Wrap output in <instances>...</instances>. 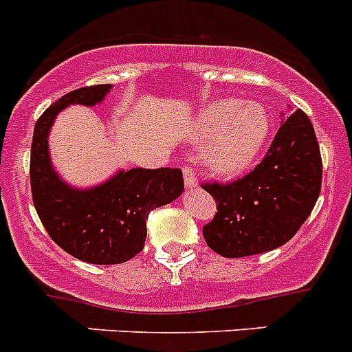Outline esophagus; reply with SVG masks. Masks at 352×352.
Wrapping results in <instances>:
<instances>
[{
	"label": "esophagus",
	"instance_id": "34e87169",
	"mask_svg": "<svg viewBox=\"0 0 352 352\" xmlns=\"http://www.w3.org/2000/svg\"><path fill=\"white\" fill-rule=\"evenodd\" d=\"M182 172H184L186 188H188V189L198 188V180H197V177H195L193 168H191V166H184V168H182Z\"/></svg>",
	"mask_w": 352,
	"mask_h": 352
}]
</instances>
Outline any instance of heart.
I'll use <instances>...</instances> for the list:
<instances>
[{
    "label": "heart",
    "mask_w": 352,
    "mask_h": 352,
    "mask_svg": "<svg viewBox=\"0 0 352 352\" xmlns=\"http://www.w3.org/2000/svg\"><path fill=\"white\" fill-rule=\"evenodd\" d=\"M271 131L264 106L239 99H223L198 113L193 140L209 143L207 164L214 173L235 175L244 172L261 154Z\"/></svg>",
    "instance_id": "heart-1"
}]
</instances>
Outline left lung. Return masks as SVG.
Returning <instances> with one entry per match:
<instances>
[{"label":"left lung","mask_w":352,"mask_h":352,"mask_svg":"<svg viewBox=\"0 0 352 352\" xmlns=\"http://www.w3.org/2000/svg\"><path fill=\"white\" fill-rule=\"evenodd\" d=\"M320 182L322 159L316 131L310 118L296 109L252 172L228 184H201L218 209L201 230L207 246L227 258L282 246L310 216Z\"/></svg>","instance_id":"1"}]
</instances>
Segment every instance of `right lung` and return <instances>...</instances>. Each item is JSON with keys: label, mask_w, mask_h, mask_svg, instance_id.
Instances as JSON below:
<instances>
[{"label": "right lung", "mask_w": 352, "mask_h": 352, "mask_svg": "<svg viewBox=\"0 0 352 352\" xmlns=\"http://www.w3.org/2000/svg\"><path fill=\"white\" fill-rule=\"evenodd\" d=\"M111 85L78 88L51 104L33 131L30 179L36 214L49 237L69 255L90 264H122L145 246L151 210L166 206L184 191L179 168L120 170L102 184L76 189L54 172L47 136L54 118L70 104L96 106Z\"/></svg>", "instance_id": "add662e5"}]
</instances>
